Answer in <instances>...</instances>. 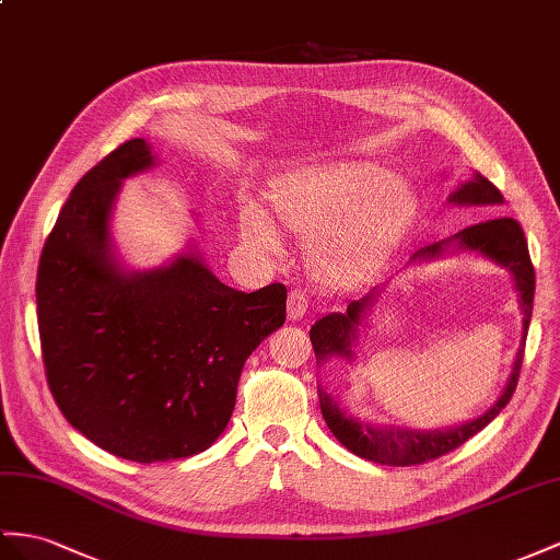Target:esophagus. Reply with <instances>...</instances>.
I'll use <instances>...</instances> for the list:
<instances>
[{
	"label": "esophagus",
	"instance_id": "1",
	"mask_svg": "<svg viewBox=\"0 0 560 560\" xmlns=\"http://www.w3.org/2000/svg\"><path fill=\"white\" fill-rule=\"evenodd\" d=\"M305 312H307V293L300 289L291 291L289 293V317L300 319V317H305Z\"/></svg>",
	"mask_w": 560,
	"mask_h": 560
}]
</instances>
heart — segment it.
Listing matches in <instances>:
<instances>
[{
    "instance_id": "1",
    "label": "heart",
    "mask_w": 560,
    "mask_h": 560,
    "mask_svg": "<svg viewBox=\"0 0 560 560\" xmlns=\"http://www.w3.org/2000/svg\"><path fill=\"white\" fill-rule=\"evenodd\" d=\"M275 208L300 234L312 236V262L326 281L352 283L405 232L417 198L390 170L354 161L281 184ZM241 232L260 248L281 246L275 222L255 203L241 210Z\"/></svg>"
}]
</instances>
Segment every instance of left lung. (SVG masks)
<instances>
[{
	"label": "left lung",
	"instance_id": "left-lung-1",
	"mask_svg": "<svg viewBox=\"0 0 560 560\" xmlns=\"http://www.w3.org/2000/svg\"><path fill=\"white\" fill-rule=\"evenodd\" d=\"M450 200L452 203L480 206V203H501L504 196H501V191L490 179L476 175L472 182L458 186V191H454ZM454 241H458L466 248L480 250L482 255L492 257L494 262L504 265L513 271L515 289L521 293V307H523V342H521L518 354H515L511 378L506 383L504 395L497 399V405L490 411L482 413V417L476 421L444 430V433H440V430H435V433H417V430H405V428H371L366 423L346 417V411L334 402V397L326 395L322 388H317L324 421L328 428H331V433L340 440V444H346L352 454L369 458V462L374 464L417 466L454 452L456 447H462L468 438L480 433V430L509 405L511 395L515 393V385H518L523 357H525V336L529 328V317H533V298H535V267H533V260H529L523 226L513 218H494V220H485L462 229V232L454 236ZM442 248L444 243H433V246H425L419 253H413L411 260H417V257H423V255L428 257L438 255ZM374 298H376L374 293H369L366 298L350 300L346 312L328 314V317L319 319L310 328L312 348L319 362L328 360L331 354L352 357L350 346L354 340V328L362 322L364 310L374 303Z\"/></svg>",
	"mask_w": 560,
	"mask_h": 560
}]
</instances>
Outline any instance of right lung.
I'll return each instance as SVG.
<instances>
[{"label":"right lung","instance_id":"right-lung-1","mask_svg":"<svg viewBox=\"0 0 560 560\" xmlns=\"http://www.w3.org/2000/svg\"><path fill=\"white\" fill-rule=\"evenodd\" d=\"M153 163L130 139L84 175L42 248L37 326L49 390L75 430L137 464L208 450L236 405L243 364L285 322V285H224L194 255L125 275L108 218L120 179Z\"/></svg>","mask_w":560,"mask_h":560}]
</instances>
